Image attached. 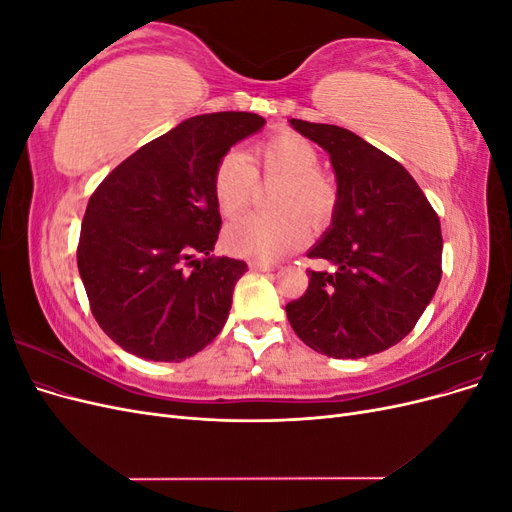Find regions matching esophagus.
I'll list each match as a JSON object with an SVG mask.
<instances>
[{"label":"esophagus","instance_id":"esophagus-1","mask_svg":"<svg viewBox=\"0 0 512 512\" xmlns=\"http://www.w3.org/2000/svg\"><path fill=\"white\" fill-rule=\"evenodd\" d=\"M250 267L256 271H262V273L277 271V265H269V262H250Z\"/></svg>","mask_w":512,"mask_h":512}]
</instances>
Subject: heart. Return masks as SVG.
<instances>
[{
  "instance_id": "obj_1",
  "label": "heart",
  "mask_w": 512,
  "mask_h": 512,
  "mask_svg": "<svg viewBox=\"0 0 512 512\" xmlns=\"http://www.w3.org/2000/svg\"><path fill=\"white\" fill-rule=\"evenodd\" d=\"M320 153L297 132H277L250 151H228L215 164L211 177L213 200L224 218H235L254 203L258 181L275 183L269 207L273 213H254L232 222L224 245L232 254L275 262L297 252L309 239L312 226L331 220L337 207V183L318 168ZM308 219L305 221L304 218Z\"/></svg>"
}]
</instances>
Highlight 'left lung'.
Masks as SVG:
<instances>
[{"label": "left lung", "instance_id": "1", "mask_svg": "<svg viewBox=\"0 0 512 512\" xmlns=\"http://www.w3.org/2000/svg\"><path fill=\"white\" fill-rule=\"evenodd\" d=\"M329 153L337 177L333 224L307 252L329 271H307L309 286L286 305L303 342L333 359H361L401 342L442 277L436 211L408 170L354 132L290 119Z\"/></svg>", "mask_w": 512, "mask_h": 512}]
</instances>
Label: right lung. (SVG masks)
<instances>
[{
	"label": "right lung",
	"instance_id": "obj_1",
	"mask_svg": "<svg viewBox=\"0 0 512 512\" xmlns=\"http://www.w3.org/2000/svg\"><path fill=\"white\" fill-rule=\"evenodd\" d=\"M262 126L254 113L190 117L132 153L91 194L76 262L91 314L126 352L179 363L224 329L247 265L209 256L222 228L211 177L228 149ZM196 253L206 258L196 261Z\"/></svg>",
	"mask_w": 512,
	"mask_h": 512
}]
</instances>
